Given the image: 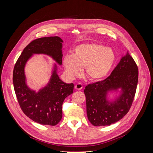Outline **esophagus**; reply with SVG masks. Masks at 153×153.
I'll return each instance as SVG.
<instances>
[{
  "instance_id": "obj_1",
  "label": "esophagus",
  "mask_w": 153,
  "mask_h": 153,
  "mask_svg": "<svg viewBox=\"0 0 153 153\" xmlns=\"http://www.w3.org/2000/svg\"><path fill=\"white\" fill-rule=\"evenodd\" d=\"M75 88L76 90H82L83 89V86L81 84H77L75 85Z\"/></svg>"
}]
</instances>
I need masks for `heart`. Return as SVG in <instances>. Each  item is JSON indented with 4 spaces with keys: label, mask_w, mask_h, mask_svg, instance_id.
Returning a JSON list of instances; mask_svg holds the SVG:
<instances>
[{
    "label": "heart",
    "mask_w": 153,
    "mask_h": 153,
    "mask_svg": "<svg viewBox=\"0 0 153 153\" xmlns=\"http://www.w3.org/2000/svg\"><path fill=\"white\" fill-rule=\"evenodd\" d=\"M115 55L112 48L95 43H83L76 46L73 55L63 58L62 65L67 76L70 78L81 75L82 68L85 69L87 77L91 81L103 80L112 69Z\"/></svg>",
    "instance_id": "heart-1"
}]
</instances>
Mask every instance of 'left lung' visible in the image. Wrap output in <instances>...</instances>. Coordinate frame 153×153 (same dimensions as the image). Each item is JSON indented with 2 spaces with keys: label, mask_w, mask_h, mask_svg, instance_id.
<instances>
[{
  "label": "left lung",
  "mask_w": 153,
  "mask_h": 153,
  "mask_svg": "<svg viewBox=\"0 0 153 153\" xmlns=\"http://www.w3.org/2000/svg\"><path fill=\"white\" fill-rule=\"evenodd\" d=\"M138 67L128 52L104 80L85 87L87 117L95 126H105L121 120L129 110L135 96ZM110 94L116 96L110 100Z\"/></svg>",
  "instance_id": "1"
}]
</instances>
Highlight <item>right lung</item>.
Returning a JSON list of instances; mask_svg holds the SVG:
<instances>
[{"instance_id":"add662e5","label":"right lung","mask_w":153,"mask_h":153,"mask_svg":"<svg viewBox=\"0 0 153 153\" xmlns=\"http://www.w3.org/2000/svg\"><path fill=\"white\" fill-rule=\"evenodd\" d=\"M62 43L58 36L32 41L23 50L14 67L13 82L20 107L27 117L41 124L55 126L60 122L62 117V103L66 97L73 94L74 84H66L59 78L57 66L54 63L47 85L36 91L27 85L25 67L34 54L47 55L61 66Z\"/></svg>"}]
</instances>
